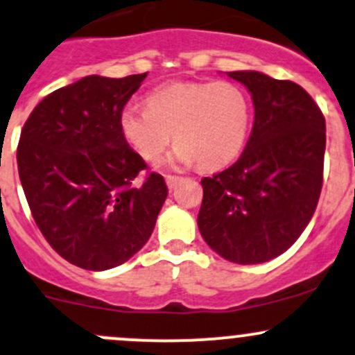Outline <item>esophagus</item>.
Listing matches in <instances>:
<instances>
[{"instance_id":"obj_1","label":"esophagus","mask_w":355,"mask_h":355,"mask_svg":"<svg viewBox=\"0 0 355 355\" xmlns=\"http://www.w3.org/2000/svg\"><path fill=\"white\" fill-rule=\"evenodd\" d=\"M165 180H166V185H168V189H170V190H173L175 187H177L178 182L182 180V178H180V177H177V175H166Z\"/></svg>"}]
</instances>
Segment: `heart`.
<instances>
[{
  "instance_id": "1",
  "label": "heart",
  "mask_w": 355,
  "mask_h": 355,
  "mask_svg": "<svg viewBox=\"0 0 355 355\" xmlns=\"http://www.w3.org/2000/svg\"><path fill=\"white\" fill-rule=\"evenodd\" d=\"M252 106L232 83H173L155 89L148 106L130 104L121 112V131L133 150L155 162L171 143V162L216 170L241 153L251 130Z\"/></svg>"
}]
</instances>
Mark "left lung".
I'll return each mask as SVG.
<instances>
[{
	"label": "left lung",
	"instance_id": "obj_1",
	"mask_svg": "<svg viewBox=\"0 0 355 355\" xmlns=\"http://www.w3.org/2000/svg\"><path fill=\"white\" fill-rule=\"evenodd\" d=\"M227 76L251 92L254 124L234 165L202 178L198 231L224 259L266 263L298 239L317 209L325 118L291 80L256 70Z\"/></svg>",
	"mask_w": 355,
	"mask_h": 355
}]
</instances>
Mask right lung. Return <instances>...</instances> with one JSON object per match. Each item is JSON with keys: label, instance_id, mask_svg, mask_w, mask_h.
<instances>
[{"label": "right lung", "instance_id": "add662e5", "mask_svg": "<svg viewBox=\"0 0 355 355\" xmlns=\"http://www.w3.org/2000/svg\"><path fill=\"white\" fill-rule=\"evenodd\" d=\"M146 76H87L57 89L19 136L18 173L33 219L50 246L84 270L133 258L168 196L158 173L136 184L146 163L121 131V112Z\"/></svg>", "mask_w": 355, "mask_h": 355}]
</instances>
